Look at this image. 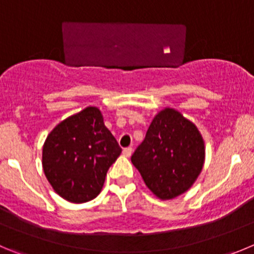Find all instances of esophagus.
Here are the masks:
<instances>
[{"mask_svg": "<svg viewBox=\"0 0 254 254\" xmlns=\"http://www.w3.org/2000/svg\"><path fill=\"white\" fill-rule=\"evenodd\" d=\"M131 153H132L131 146H127V148H125L124 150H123V154H124L125 156H130V155H131Z\"/></svg>", "mask_w": 254, "mask_h": 254, "instance_id": "esophagus-1", "label": "esophagus"}]
</instances>
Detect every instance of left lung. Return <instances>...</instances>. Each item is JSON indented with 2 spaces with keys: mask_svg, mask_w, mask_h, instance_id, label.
<instances>
[{
  "mask_svg": "<svg viewBox=\"0 0 254 254\" xmlns=\"http://www.w3.org/2000/svg\"><path fill=\"white\" fill-rule=\"evenodd\" d=\"M204 141L193 123L165 109L151 122L145 139L131 155L146 187L160 199L188 190L204 164Z\"/></svg>",
  "mask_w": 254,
  "mask_h": 254,
  "instance_id": "1",
  "label": "left lung"
}]
</instances>
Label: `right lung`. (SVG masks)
<instances>
[{
	"instance_id": "obj_1",
	"label": "right lung",
	"mask_w": 254,
	"mask_h": 254,
	"mask_svg": "<svg viewBox=\"0 0 254 254\" xmlns=\"http://www.w3.org/2000/svg\"><path fill=\"white\" fill-rule=\"evenodd\" d=\"M120 153L100 110L89 106L50 132L42 149V167L59 195L71 203H85L99 195Z\"/></svg>"
}]
</instances>
